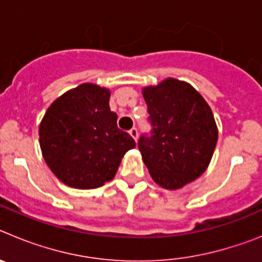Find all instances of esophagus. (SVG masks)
I'll list each match as a JSON object with an SVG mask.
<instances>
[{"label":"esophagus","mask_w":262,"mask_h":262,"mask_svg":"<svg viewBox=\"0 0 262 262\" xmlns=\"http://www.w3.org/2000/svg\"><path fill=\"white\" fill-rule=\"evenodd\" d=\"M129 135L133 136V138L135 139V142H136V140H138V129H136L135 127H134V128L129 129Z\"/></svg>","instance_id":"obj_1"}]
</instances>
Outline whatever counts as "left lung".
<instances>
[{
  "mask_svg": "<svg viewBox=\"0 0 262 262\" xmlns=\"http://www.w3.org/2000/svg\"><path fill=\"white\" fill-rule=\"evenodd\" d=\"M154 126L139 149L152 180L177 190L209 166L217 142V127L209 103L190 84L165 78L142 89Z\"/></svg>",
  "mask_w": 262,
  "mask_h": 262,
  "instance_id": "8db88e82",
  "label": "left lung"
}]
</instances>
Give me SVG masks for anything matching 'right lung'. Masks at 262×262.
<instances>
[{"instance_id":"1","label":"right lung","mask_w":262,"mask_h":262,"mask_svg":"<svg viewBox=\"0 0 262 262\" xmlns=\"http://www.w3.org/2000/svg\"><path fill=\"white\" fill-rule=\"evenodd\" d=\"M111 92L85 84L68 90L46 111L39 126L43 159L62 184L97 189L115 177L127 151L136 143L118 128L110 110Z\"/></svg>"}]
</instances>
